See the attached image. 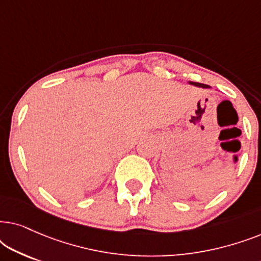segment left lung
<instances>
[{
	"label": "left lung",
	"instance_id": "8db88e82",
	"mask_svg": "<svg viewBox=\"0 0 261 261\" xmlns=\"http://www.w3.org/2000/svg\"><path fill=\"white\" fill-rule=\"evenodd\" d=\"M189 83L192 85H196V87H201V88H209V85L206 84H202V83H196V82H189Z\"/></svg>",
	"mask_w": 261,
	"mask_h": 261
}]
</instances>
